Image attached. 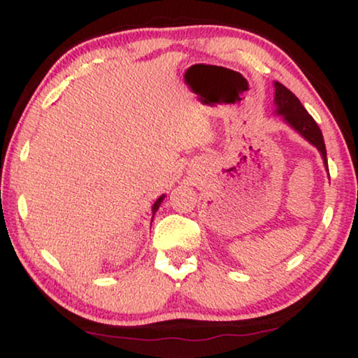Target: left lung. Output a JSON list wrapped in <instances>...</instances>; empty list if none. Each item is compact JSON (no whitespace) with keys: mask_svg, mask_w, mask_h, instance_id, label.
Listing matches in <instances>:
<instances>
[{"mask_svg":"<svg viewBox=\"0 0 358 358\" xmlns=\"http://www.w3.org/2000/svg\"><path fill=\"white\" fill-rule=\"evenodd\" d=\"M273 87H275V96H273L275 110H273V114L280 115L282 120L285 122L292 130H295L301 138H305L308 143L313 145L317 151H320L322 163H324V168L327 171V174H329V169H327L324 138H322V134L315 119L308 114L300 99H298L290 90H287L282 83L273 81Z\"/></svg>","mask_w":358,"mask_h":358,"instance_id":"obj_1","label":"left lung"}]
</instances>
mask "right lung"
Masks as SVG:
<instances>
[{
    "mask_svg": "<svg viewBox=\"0 0 358 358\" xmlns=\"http://www.w3.org/2000/svg\"><path fill=\"white\" fill-rule=\"evenodd\" d=\"M164 197H166V194H163V195H161V197L156 199V202L153 203V207H151V215H153V218H155V213L158 212V210H159V207H161V202H163ZM153 218H151V222H153Z\"/></svg>",
    "mask_w": 358,
    "mask_h": 358,
    "instance_id": "1",
    "label": "right lung"
}]
</instances>
